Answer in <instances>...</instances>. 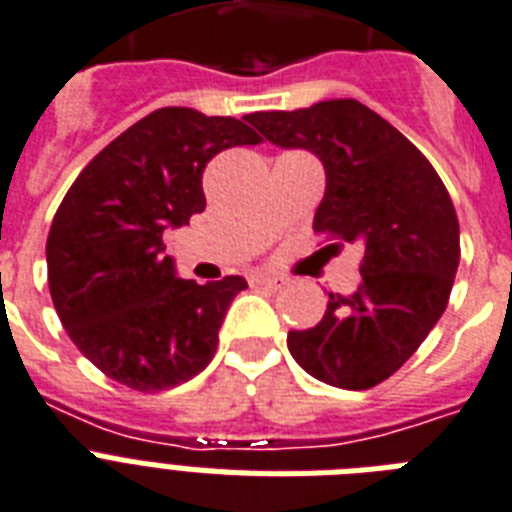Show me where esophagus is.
Returning <instances> with one entry per match:
<instances>
[{
    "label": "esophagus",
    "instance_id": "34e87169",
    "mask_svg": "<svg viewBox=\"0 0 512 512\" xmlns=\"http://www.w3.org/2000/svg\"><path fill=\"white\" fill-rule=\"evenodd\" d=\"M252 284L263 286V289H270V292H278V289H284V286H286V278H281V276H265V273H257V276H252Z\"/></svg>",
    "mask_w": 512,
    "mask_h": 512
}]
</instances>
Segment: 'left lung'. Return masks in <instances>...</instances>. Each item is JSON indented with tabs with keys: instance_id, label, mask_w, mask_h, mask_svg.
Wrapping results in <instances>:
<instances>
[{
	"instance_id": "8db88e82",
	"label": "left lung",
	"mask_w": 512,
	"mask_h": 512,
	"mask_svg": "<svg viewBox=\"0 0 512 512\" xmlns=\"http://www.w3.org/2000/svg\"><path fill=\"white\" fill-rule=\"evenodd\" d=\"M244 120L270 144L323 162L313 228L363 247L355 294H328L321 321L289 331V352L323 384L371 389L400 371L447 307L460 263L450 194L421 149L357 99Z\"/></svg>"
}]
</instances>
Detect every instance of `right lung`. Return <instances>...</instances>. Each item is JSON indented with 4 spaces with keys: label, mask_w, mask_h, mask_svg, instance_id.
<instances>
[{
    "label": "right lung",
    "mask_w": 512,
    "mask_h": 512,
    "mask_svg": "<svg viewBox=\"0 0 512 512\" xmlns=\"http://www.w3.org/2000/svg\"><path fill=\"white\" fill-rule=\"evenodd\" d=\"M260 144L242 120L162 107L110 141L73 181L47 239L49 294L83 357L136 392L205 371L242 276L186 281L162 234L205 210L218 152Z\"/></svg>",
    "instance_id": "right-lung-1"
}]
</instances>
